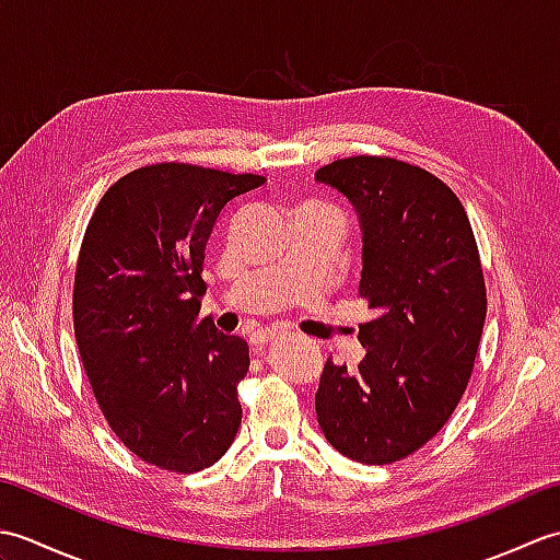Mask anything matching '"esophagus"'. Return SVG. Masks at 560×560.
<instances>
[{
  "label": "esophagus",
  "mask_w": 560,
  "mask_h": 560,
  "mask_svg": "<svg viewBox=\"0 0 560 560\" xmlns=\"http://www.w3.org/2000/svg\"><path fill=\"white\" fill-rule=\"evenodd\" d=\"M279 337H281L279 329H259V331H255V335H253V341L259 347V343H269V341L279 339Z\"/></svg>",
  "instance_id": "esophagus-1"
}]
</instances>
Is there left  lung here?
I'll return each mask as SVG.
<instances>
[{
	"label": "left lung",
	"mask_w": 560,
	"mask_h": 560,
	"mask_svg": "<svg viewBox=\"0 0 560 560\" xmlns=\"http://www.w3.org/2000/svg\"><path fill=\"white\" fill-rule=\"evenodd\" d=\"M349 199L363 235L359 371L327 361L315 395L329 445L363 464L423 447L455 411L486 319L477 241L457 195L397 159L353 156L315 173Z\"/></svg>",
	"instance_id": "left-lung-1"
}]
</instances>
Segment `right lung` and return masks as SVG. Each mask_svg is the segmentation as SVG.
Listing matches in <instances>:
<instances>
[{
    "label": "right lung",
    "mask_w": 560,
    "mask_h": 560,
    "mask_svg": "<svg viewBox=\"0 0 560 560\" xmlns=\"http://www.w3.org/2000/svg\"><path fill=\"white\" fill-rule=\"evenodd\" d=\"M265 183L156 163L120 177L89 221L74 279L79 353L113 433L153 467L207 469L241 428L249 349L197 319L201 265L221 211Z\"/></svg>",
    "instance_id": "add662e5"
}]
</instances>
